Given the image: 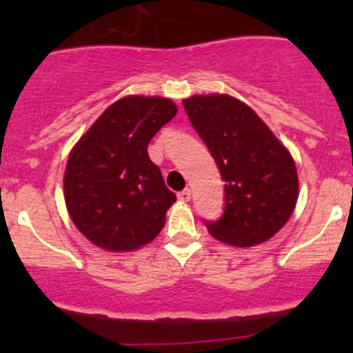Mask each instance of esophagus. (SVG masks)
Instances as JSON below:
<instances>
[{
	"instance_id": "1",
	"label": "esophagus",
	"mask_w": 353,
	"mask_h": 353,
	"mask_svg": "<svg viewBox=\"0 0 353 353\" xmlns=\"http://www.w3.org/2000/svg\"><path fill=\"white\" fill-rule=\"evenodd\" d=\"M177 198L181 199V201H190L191 199V190H183V191H179V193H177Z\"/></svg>"
}]
</instances>
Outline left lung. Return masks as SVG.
Masks as SVG:
<instances>
[{
  "label": "left lung",
  "instance_id": "8db88e82",
  "mask_svg": "<svg viewBox=\"0 0 353 353\" xmlns=\"http://www.w3.org/2000/svg\"><path fill=\"white\" fill-rule=\"evenodd\" d=\"M183 105L225 183L223 215L205 220L208 232L239 248L268 241L297 203L292 155L254 110L230 95H193Z\"/></svg>",
  "mask_w": 353,
  "mask_h": 353
}]
</instances>
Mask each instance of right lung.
I'll use <instances>...</instances> for the list:
<instances>
[{"label": "right lung", "mask_w": 353, "mask_h": 353, "mask_svg": "<svg viewBox=\"0 0 353 353\" xmlns=\"http://www.w3.org/2000/svg\"><path fill=\"white\" fill-rule=\"evenodd\" d=\"M176 112L169 99L130 95L105 109L71 150L66 208L77 229L99 248L133 251L162 230L176 194L147 148Z\"/></svg>", "instance_id": "add662e5"}]
</instances>
